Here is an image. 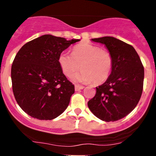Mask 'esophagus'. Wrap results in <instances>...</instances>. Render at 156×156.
<instances>
[{
    "mask_svg": "<svg viewBox=\"0 0 156 156\" xmlns=\"http://www.w3.org/2000/svg\"><path fill=\"white\" fill-rule=\"evenodd\" d=\"M84 87L83 86H80V85H75V89H76V91H79L80 89H83Z\"/></svg>",
    "mask_w": 156,
    "mask_h": 156,
    "instance_id": "1",
    "label": "esophagus"
}]
</instances>
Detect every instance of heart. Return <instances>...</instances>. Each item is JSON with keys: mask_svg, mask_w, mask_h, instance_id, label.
I'll return each mask as SVG.
<instances>
[{"mask_svg": "<svg viewBox=\"0 0 156 156\" xmlns=\"http://www.w3.org/2000/svg\"><path fill=\"white\" fill-rule=\"evenodd\" d=\"M58 61L65 76H72L81 67L83 70L73 77V80L94 84L103 83L108 79L113 66L110 53L91 43L77 44L73 48V54L62 52Z\"/></svg>", "mask_w": 156, "mask_h": 156, "instance_id": "b5f03b06", "label": "heart"}]
</instances>
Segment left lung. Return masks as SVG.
<instances>
[{"instance_id":"1","label":"left lung","mask_w":156,"mask_h":156,"mask_svg":"<svg viewBox=\"0 0 156 156\" xmlns=\"http://www.w3.org/2000/svg\"><path fill=\"white\" fill-rule=\"evenodd\" d=\"M92 40L106 47L113 66L108 79L96 87L95 96L88 102V107L101 120H119L130 114L140 100L144 67L133 46L112 37Z\"/></svg>"}]
</instances>
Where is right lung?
Here are the masks:
<instances>
[{
	"label": "right lung",
	"mask_w": 156,
	"mask_h": 156,
	"mask_svg": "<svg viewBox=\"0 0 156 156\" xmlns=\"http://www.w3.org/2000/svg\"><path fill=\"white\" fill-rule=\"evenodd\" d=\"M79 41L45 34L27 42L17 52L11 70L12 90L28 115L51 120L67 108L75 87L64 75L58 58Z\"/></svg>",
	"instance_id": "right-lung-1"
}]
</instances>
